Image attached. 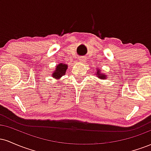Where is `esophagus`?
Segmentation results:
<instances>
[{
  "label": "esophagus",
  "mask_w": 151,
  "mask_h": 151,
  "mask_svg": "<svg viewBox=\"0 0 151 151\" xmlns=\"http://www.w3.org/2000/svg\"><path fill=\"white\" fill-rule=\"evenodd\" d=\"M85 58L84 57H80V58H79V60L80 62H82V63H84V62H85Z\"/></svg>",
  "instance_id": "1"
}]
</instances>
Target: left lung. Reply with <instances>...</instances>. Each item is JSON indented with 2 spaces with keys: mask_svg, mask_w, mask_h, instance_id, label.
Listing matches in <instances>:
<instances>
[{
  "mask_svg": "<svg viewBox=\"0 0 151 151\" xmlns=\"http://www.w3.org/2000/svg\"><path fill=\"white\" fill-rule=\"evenodd\" d=\"M96 76H97V77L99 78L100 79H105L106 78V76L104 74L101 73L100 70H98V69H97V71H96Z\"/></svg>",
  "mask_w": 151,
  "mask_h": 151,
  "instance_id": "8db88e82",
  "label": "left lung"
}]
</instances>
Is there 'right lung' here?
Masks as SVG:
<instances>
[{
	"instance_id": "1",
	"label": "right lung",
	"mask_w": 151,
	"mask_h": 151,
	"mask_svg": "<svg viewBox=\"0 0 151 151\" xmlns=\"http://www.w3.org/2000/svg\"><path fill=\"white\" fill-rule=\"evenodd\" d=\"M67 67H68V66L66 65V64H59L58 65H57L55 71H54L52 74V77L58 79H60V78L62 77V76L65 75L66 70H67Z\"/></svg>"
}]
</instances>
